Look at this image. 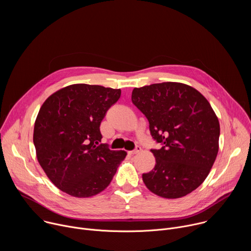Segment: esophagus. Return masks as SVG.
I'll return each instance as SVG.
<instances>
[{
    "label": "esophagus",
    "instance_id": "34e87169",
    "mask_svg": "<svg viewBox=\"0 0 251 251\" xmlns=\"http://www.w3.org/2000/svg\"><path fill=\"white\" fill-rule=\"evenodd\" d=\"M141 150H142V148H141L140 146H136L133 151H130V152H129V154H130V155H135V154H138Z\"/></svg>",
    "mask_w": 251,
    "mask_h": 251
}]
</instances>
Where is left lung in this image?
<instances>
[{
  "label": "left lung",
  "mask_w": 251,
  "mask_h": 251,
  "mask_svg": "<svg viewBox=\"0 0 251 251\" xmlns=\"http://www.w3.org/2000/svg\"><path fill=\"white\" fill-rule=\"evenodd\" d=\"M132 103L145 115L156 165L143 182L166 199L182 198L202 184L219 152L220 122L208 101L177 82L155 83L132 91Z\"/></svg>",
  "instance_id": "obj_1"
}]
</instances>
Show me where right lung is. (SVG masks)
<instances>
[{"label": "right lung", "instance_id": "obj_1", "mask_svg": "<svg viewBox=\"0 0 251 251\" xmlns=\"http://www.w3.org/2000/svg\"><path fill=\"white\" fill-rule=\"evenodd\" d=\"M121 90L74 84L50 95L33 129L40 165L60 191L88 198L108 187L125 151L101 144L100 124Z\"/></svg>", "mask_w": 251, "mask_h": 251}]
</instances>
